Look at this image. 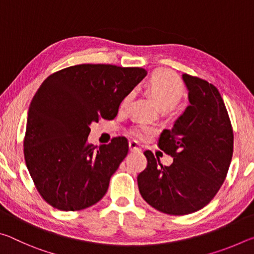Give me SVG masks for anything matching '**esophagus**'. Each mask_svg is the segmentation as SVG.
<instances>
[{
    "instance_id": "esophagus-1",
    "label": "esophagus",
    "mask_w": 254,
    "mask_h": 254,
    "mask_svg": "<svg viewBox=\"0 0 254 254\" xmlns=\"http://www.w3.org/2000/svg\"><path fill=\"white\" fill-rule=\"evenodd\" d=\"M128 147H130L131 151H141L140 144L134 140H132V141H130V142H128Z\"/></svg>"
}]
</instances>
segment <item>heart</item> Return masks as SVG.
I'll return each instance as SVG.
<instances>
[{
  "mask_svg": "<svg viewBox=\"0 0 254 254\" xmlns=\"http://www.w3.org/2000/svg\"><path fill=\"white\" fill-rule=\"evenodd\" d=\"M145 91L160 105L161 113L165 115L174 114L177 110L178 103L185 94V86L182 79L175 72L167 69L154 70L148 77L143 85ZM132 100V93H127L121 101V109H126ZM136 137L144 139L152 133V127L140 124L132 130Z\"/></svg>",
  "mask_w": 254,
  "mask_h": 254,
  "instance_id": "b5f03b06",
  "label": "heart"
}]
</instances>
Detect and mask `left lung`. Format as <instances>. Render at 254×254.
I'll return each mask as SVG.
<instances>
[{"instance_id":"obj_1","label":"left lung","mask_w":254,"mask_h":254,"mask_svg":"<svg viewBox=\"0 0 254 254\" xmlns=\"http://www.w3.org/2000/svg\"><path fill=\"white\" fill-rule=\"evenodd\" d=\"M189 105L158 140L174 158L162 166L145 150L147 168L137 175L141 196L159 212L187 215L205 207L220 190L233 154V128L218 89L198 77L183 75Z\"/></svg>"}]
</instances>
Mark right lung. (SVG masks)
Segmentation results:
<instances>
[{
  "label": "right lung",
  "mask_w": 254,
  "mask_h": 254,
  "mask_svg": "<svg viewBox=\"0 0 254 254\" xmlns=\"http://www.w3.org/2000/svg\"><path fill=\"white\" fill-rule=\"evenodd\" d=\"M147 75L143 68L83 64L44 80L29 107L23 152L30 176L53 207L75 212L103 198L128 151L117 136L89 144V124L117 117L122 98Z\"/></svg>",
  "instance_id": "1"
}]
</instances>
